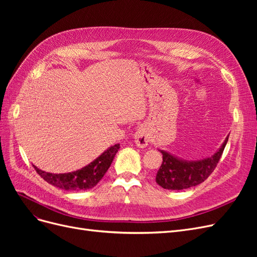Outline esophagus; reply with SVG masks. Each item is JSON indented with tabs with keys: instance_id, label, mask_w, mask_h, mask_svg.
<instances>
[{
	"instance_id": "34e87169",
	"label": "esophagus",
	"mask_w": 257,
	"mask_h": 257,
	"mask_svg": "<svg viewBox=\"0 0 257 257\" xmlns=\"http://www.w3.org/2000/svg\"><path fill=\"white\" fill-rule=\"evenodd\" d=\"M134 138L135 143L138 147L145 148L148 145V143H149V132H148L146 126H141L136 131Z\"/></svg>"
}]
</instances>
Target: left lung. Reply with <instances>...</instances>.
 Returning a JSON list of instances; mask_svg holds the SVG:
<instances>
[{"label":"left lung","mask_w":257,"mask_h":257,"mask_svg":"<svg viewBox=\"0 0 257 257\" xmlns=\"http://www.w3.org/2000/svg\"><path fill=\"white\" fill-rule=\"evenodd\" d=\"M227 141L228 136L212 157L199 161H183L162 150L163 162L157 173L155 181L163 189L176 191L200 184L215 169Z\"/></svg>","instance_id":"1"}]
</instances>
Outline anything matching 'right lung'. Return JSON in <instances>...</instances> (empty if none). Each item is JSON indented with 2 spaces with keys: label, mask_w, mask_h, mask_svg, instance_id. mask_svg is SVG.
<instances>
[{
  "label": "right lung",
  "mask_w": 257,
  "mask_h": 257,
  "mask_svg": "<svg viewBox=\"0 0 257 257\" xmlns=\"http://www.w3.org/2000/svg\"><path fill=\"white\" fill-rule=\"evenodd\" d=\"M120 149V145H114L100 154L89 165L73 173L51 174L34 166L36 173L49 184L66 191H83L95 186L111 165L114 155Z\"/></svg>",
  "instance_id": "1"
}]
</instances>
